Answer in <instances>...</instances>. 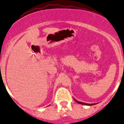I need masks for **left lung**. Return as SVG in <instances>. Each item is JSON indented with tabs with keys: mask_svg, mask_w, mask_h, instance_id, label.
<instances>
[{
	"mask_svg": "<svg viewBox=\"0 0 124 124\" xmlns=\"http://www.w3.org/2000/svg\"><path fill=\"white\" fill-rule=\"evenodd\" d=\"M74 100H75V101H76V102H77L78 103H79V104H84V105L92 106V105H94V104H95V103H94V104H88V103H83V102H81V101H79L76 100V99H74Z\"/></svg>",
	"mask_w": 124,
	"mask_h": 124,
	"instance_id": "obj_1",
	"label": "left lung"
}]
</instances>
